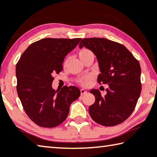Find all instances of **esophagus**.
I'll list each match as a JSON object with an SVG mask.
<instances>
[{
    "instance_id": "esophagus-1",
    "label": "esophagus",
    "mask_w": 157,
    "mask_h": 157,
    "mask_svg": "<svg viewBox=\"0 0 157 157\" xmlns=\"http://www.w3.org/2000/svg\"><path fill=\"white\" fill-rule=\"evenodd\" d=\"M86 90H84V89H80V93H81V95H84V94H86Z\"/></svg>"
}]
</instances>
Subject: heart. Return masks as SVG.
<instances>
[{"mask_svg": "<svg viewBox=\"0 0 157 157\" xmlns=\"http://www.w3.org/2000/svg\"><path fill=\"white\" fill-rule=\"evenodd\" d=\"M78 54H79V58H80V59L82 61L86 58H87V57L90 56H94L93 53H92V52L91 50H89V49H86V48L81 49L79 51ZM90 79H91L90 76L86 75V76L82 77V78H79L78 79V83L79 84H81L82 86H85L86 85H88V84L89 82V81H90Z\"/></svg>", "mask_w": 157, "mask_h": 157, "instance_id": "heart-1", "label": "heart"}]
</instances>
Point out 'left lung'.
I'll list each match as a JSON object with an SVG mask.
<instances>
[{
  "label": "left lung",
  "instance_id": "left-lung-1",
  "mask_svg": "<svg viewBox=\"0 0 157 157\" xmlns=\"http://www.w3.org/2000/svg\"><path fill=\"white\" fill-rule=\"evenodd\" d=\"M82 47L98 59V84L109 85L105 96L98 89L90 91L96 101L89 107V114L102 126L118 125L132 114L140 95V63L125 46L106 38H84L79 43V48Z\"/></svg>",
  "mask_w": 157,
  "mask_h": 157
}]
</instances>
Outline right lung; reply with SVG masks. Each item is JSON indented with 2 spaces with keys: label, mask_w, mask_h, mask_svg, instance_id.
Wrapping results in <instances>:
<instances>
[{
  "label": "right lung",
  "mask_w": 157,
  "mask_h": 157,
  "mask_svg": "<svg viewBox=\"0 0 157 157\" xmlns=\"http://www.w3.org/2000/svg\"><path fill=\"white\" fill-rule=\"evenodd\" d=\"M81 38H44L28 47L16 65L17 91L29 117L41 127L53 128L68 117L70 106L80 96L75 86L52 89L54 74L63 70L65 56Z\"/></svg>",
  "instance_id": "add662e5"
}]
</instances>
